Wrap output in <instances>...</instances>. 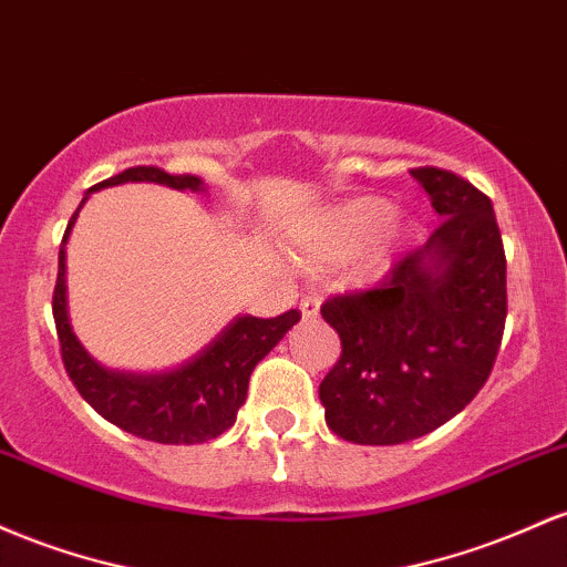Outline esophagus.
<instances>
[{
	"mask_svg": "<svg viewBox=\"0 0 567 567\" xmlns=\"http://www.w3.org/2000/svg\"><path fill=\"white\" fill-rule=\"evenodd\" d=\"M318 308H321V300H318V295H305L302 300H300L302 318H316L318 316Z\"/></svg>",
	"mask_w": 567,
	"mask_h": 567,
	"instance_id": "esophagus-1",
	"label": "esophagus"
}]
</instances>
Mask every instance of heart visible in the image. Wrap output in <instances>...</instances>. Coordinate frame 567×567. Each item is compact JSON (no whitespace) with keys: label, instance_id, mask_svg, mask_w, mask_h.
Listing matches in <instances>:
<instances>
[{"label":"heart","instance_id":"obj_1","mask_svg":"<svg viewBox=\"0 0 567 567\" xmlns=\"http://www.w3.org/2000/svg\"><path fill=\"white\" fill-rule=\"evenodd\" d=\"M291 238L308 257L321 262H337L359 251L355 272L372 278L393 262L404 240V225L393 216L391 203L364 195L310 216Z\"/></svg>","mask_w":567,"mask_h":567}]
</instances>
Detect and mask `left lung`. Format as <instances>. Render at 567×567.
<instances>
[{"label":"left lung","instance_id":"obj_1","mask_svg":"<svg viewBox=\"0 0 567 567\" xmlns=\"http://www.w3.org/2000/svg\"><path fill=\"white\" fill-rule=\"evenodd\" d=\"M412 176L442 225L380 286L321 305L342 353L318 396L346 442L431 434L480 393L504 337L506 254L493 203L453 171L425 165Z\"/></svg>","mask_w":567,"mask_h":567}]
</instances>
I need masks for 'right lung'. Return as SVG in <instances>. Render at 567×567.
<instances>
[{"mask_svg": "<svg viewBox=\"0 0 567 567\" xmlns=\"http://www.w3.org/2000/svg\"><path fill=\"white\" fill-rule=\"evenodd\" d=\"M125 182H155L174 189H193V193L203 189V179L198 176H174L155 165H136L112 179L93 184L87 195ZM87 195L82 198L80 208L85 206ZM80 208L69 219L66 233H63L59 278H55L53 291L55 332H59L61 359L69 380L104 421L133 436H142L146 442L200 444L225 434L246 402L254 367L300 321V310H289L276 318H233L200 353H195L179 367L165 369V372H123V369L101 367L82 348L66 313V249L63 246H66Z\"/></svg>", "mask_w": 567, "mask_h": 567, "instance_id": "add662e5", "label": "right lung"}]
</instances>
